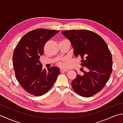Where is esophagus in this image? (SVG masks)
Masks as SVG:
<instances>
[{
	"instance_id": "esophagus-1",
	"label": "esophagus",
	"mask_w": 123,
	"mask_h": 123,
	"mask_svg": "<svg viewBox=\"0 0 123 123\" xmlns=\"http://www.w3.org/2000/svg\"><path fill=\"white\" fill-rule=\"evenodd\" d=\"M68 71H69V70H67V69H60V71H61V72H67Z\"/></svg>"
}]
</instances>
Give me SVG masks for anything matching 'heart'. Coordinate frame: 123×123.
I'll list each match as a JSON object with an SVG mask.
<instances>
[{"label": "heart", "mask_w": 123, "mask_h": 123, "mask_svg": "<svg viewBox=\"0 0 123 123\" xmlns=\"http://www.w3.org/2000/svg\"><path fill=\"white\" fill-rule=\"evenodd\" d=\"M67 40H62L61 41H66ZM68 62V59H63L61 60H60V61L57 62V65L58 66H59L60 67H64L65 66H66V64H67Z\"/></svg>", "instance_id": "heart-1"}]
</instances>
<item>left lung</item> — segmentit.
<instances>
[{
    "label": "left lung",
    "instance_id": "8db88e82",
    "mask_svg": "<svg viewBox=\"0 0 123 123\" xmlns=\"http://www.w3.org/2000/svg\"><path fill=\"white\" fill-rule=\"evenodd\" d=\"M74 49L75 56L80 57L81 66L86 67L83 74H77L71 82L78 95L90 97L105 87L113 70L111 53L107 44L97 34L86 30L62 31Z\"/></svg>",
    "mask_w": 123,
    "mask_h": 123
}]
</instances>
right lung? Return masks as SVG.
<instances>
[{"label": "right lung", "mask_w": 123, "mask_h": 123, "mask_svg": "<svg viewBox=\"0 0 123 123\" xmlns=\"http://www.w3.org/2000/svg\"><path fill=\"white\" fill-rule=\"evenodd\" d=\"M60 31L38 28L28 32L17 44L12 56L17 80L28 93L41 96L50 89L60 74L58 68L43 69L40 61L46 43Z\"/></svg>", "instance_id": "add662e5"}]
</instances>
